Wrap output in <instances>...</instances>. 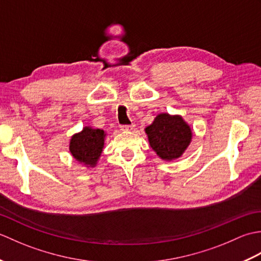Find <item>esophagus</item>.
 Returning <instances> with one entry per match:
<instances>
[{
    "instance_id": "esophagus-1",
    "label": "esophagus",
    "mask_w": 261,
    "mask_h": 261,
    "mask_svg": "<svg viewBox=\"0 0 261 261\" xmlns=\"http://www.w3.org/2000/svg\"><path fill=\"white\" fill-rule=\"evenodd\" d=\"M135 124H130V125H121V130L123 131H132L135 130Z\"/></svg>"
}]
</instances>
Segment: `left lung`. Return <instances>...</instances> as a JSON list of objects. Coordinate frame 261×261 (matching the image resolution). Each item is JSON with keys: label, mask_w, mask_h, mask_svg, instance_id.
<instances>
[{"label": "left lung", "mask_w": 261, "mask_h": 261, "mask_svg": "<svg viewBox=\"0 0 261 261\" xmlns=\"http://www.w3.org/2000/svg\"><path fill=\"white\" fill-rule=\"evenodd\" d=\"M149 145L163 160L182 156L193 138L191 126L180 115L160 113L146 129Z\"/></svg>", "instance_id": "1"}]
</instances>
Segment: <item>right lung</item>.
<instances>
[{
	"label": "right lung",
	"mask_w": 261,
	"mask_h": 261,
	"mask_svg": "<svg viewBox=\"0 0 261 261\" xmlns=\"http://www.w3.org/2000/svg\"><path fill=\"white\" fill-rule=\"evenodd\" d=\"M105 137L107 134L101 129L84 126L81 132L70 138L69 151L71 156L86 167H95L103 151Z\"/></svg>",
	"instance_id": "obj_1"
}]
</instances>
